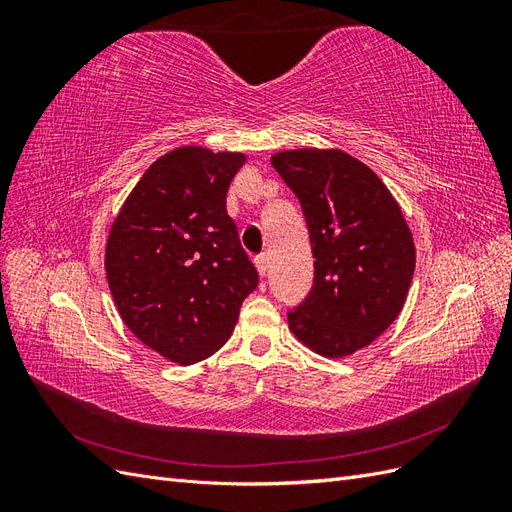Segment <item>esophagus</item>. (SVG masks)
Returning a JSON list of instances; mask_svg holds the SVG:
<instances>
[{
  "label": "esophagus",
  "instance_id": "1",
  "mask_svg": "<svg viewBox=\"0 0 512 512\" xmlns=\"http://www.w3.org/2000/svg\"><path fill=\"white\" fill-rule=\"evenodd\" d=\"M254 262H256V269H258V273L265 277L267 275V271H269V256L267 254H260V256H256L254 258Z\"/></svg>",
  "mask_w": 512,
  "mask_h": 512
}]
</instances>
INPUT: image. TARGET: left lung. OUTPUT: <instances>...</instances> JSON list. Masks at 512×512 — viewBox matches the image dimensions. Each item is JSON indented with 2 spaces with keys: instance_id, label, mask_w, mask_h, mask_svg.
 Listing matches in <instances>:
<instances>
[{
  "instance_id": "8db88e82",
  "label": "left lung",
  "mask_w": 512,
  "mask_h": 512,
  "mask_svg": "<svg viewBox=\"0 0 512 512\" xmlns=\"http://www.w3.org/2000/svg\"><path fill=\"white\" fill-rule=\"evenodd\" d=\"M271 164L297 194L314 252V288L288 314L303 346L344 359L391 327L406 303L416 250L382 179L342 149H286Z\"/></svg>"
}]
</instances>
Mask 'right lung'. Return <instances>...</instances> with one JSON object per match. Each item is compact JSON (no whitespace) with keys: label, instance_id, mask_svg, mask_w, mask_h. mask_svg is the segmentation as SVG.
I'll return each mask as SVG.
<instances>
[{"label":"right lung","instance_id":"1","mask_svg":"<svg viewBox=\"0 0 512 512\" xmlns=\"http://www.w3.org/2000/svg\"><path fill=\"white\" fill-rule=\"evenodd\" d=\"M247 156L185 145L138 179L106 239L117 312L166 361L192 365L235 329L258 273L243 252L226 192Z\"/></svg>","mask_w":512,"mask_h":512}]
</instances>
